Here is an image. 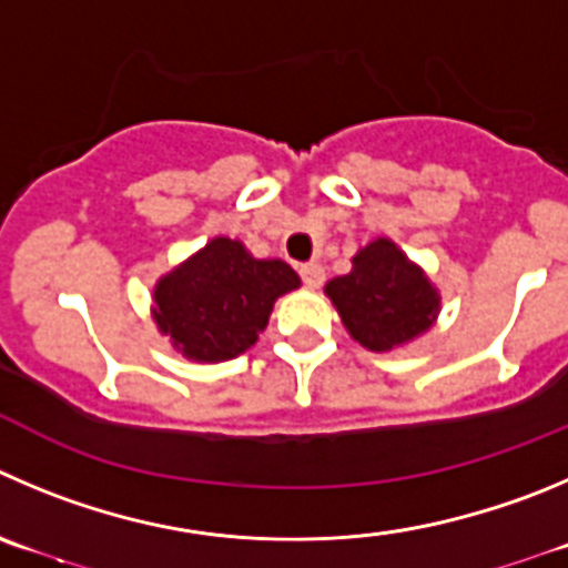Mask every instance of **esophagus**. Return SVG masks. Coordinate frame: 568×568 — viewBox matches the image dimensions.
Listing matches in <instances>:
<instances>
[{
	"label": "esophagus",
	"mask_w": 568,
	"mask_h": 568,
	"mask_svg": "<svg viewBox=\"0 0 568 568\" xmlns=\"http://www.w3.org/2000/svg\"><path fill=\"white\" fill-rule=\"evenodd\" d=\"M300 274L302 283L308 285V288H320L325 283V268H322V263H305V266H300Z\"/></svg>",
	"instance_id": "34e87169"
}]
</instances>
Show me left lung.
I'll list each match as a JSON object with an SVG mask.
<instances>
[{"label": "left lung", "mask_w": 568, "mask_h": 568, "mask_svg": "<svg viewBox=\"0 0 568 568\" xmlns=\"http://www.w3.org/2000/svg\"><path fill=\"white\" fill-rule=\"evenodd\" d=\"M325 294L344 331L373 353L406 347L439 316L437 285L389 237L358 248L353 268L327 280Z\"/></svg>", "instance_id": "obj_1"}]
</instances>
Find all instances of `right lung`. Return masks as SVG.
I'll list each match as a JSON object with an SVG mask.
<instances>
[{
    "mask_svg": "<svg viewBox=\"0 0 568 568\" xmlns=\"http://www.w3.org/2000/svg\"><path fill=\"white\" fill-rule=\"evenodd\" d=\"M300 285L285 260L254 257L237 237L219 235L156 280L151 316L187 362H230L266 331L274 302Z\"/></svg>",
    "mask_w": 568,
    "mask_h": 568,
    "instance_id": "add662e5",
    "label": "right lung"
}]
</instances>
